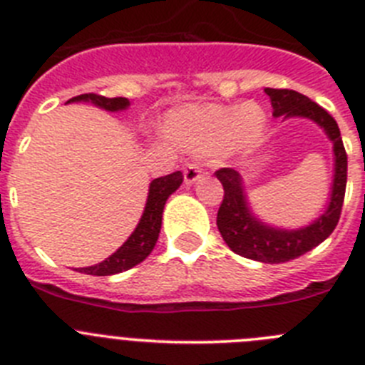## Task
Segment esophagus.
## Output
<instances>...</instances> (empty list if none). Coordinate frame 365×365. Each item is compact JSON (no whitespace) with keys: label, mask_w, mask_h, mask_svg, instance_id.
Instances as JSON below:
<instances>
[{"label":"esophagus","mask_w":365,"mask_h":365,"mask_svg":"<svg viewBox=\"0 0 365 365\" xmlns=\"http://www.w3.org/2000/svg\"><path fill=\"white\" fill-rule=\"evenodd\" d=\"M200 176H202V167L198 163H187L183 167V180H185V183H195Z\"/></svg>","instance_id":"obj_1"}]
</instances>
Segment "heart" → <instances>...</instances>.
<instances>
[{"label": "heart", "instance_id": "obj_1", "mask_svg": "<svg viewBox=\"0 0 365 365\" xmlns=\"http://www.w3.org/2000/svg\"><path fill=\"white\" fill-rule=\"evenodd\" d=\"M167 136L195 153L220 147L225 156H240L260 143L265 113L255 103L185 105L165 120Z\"/></svg>", "mask_w": 365, "mask_h": 365}]
</instances>
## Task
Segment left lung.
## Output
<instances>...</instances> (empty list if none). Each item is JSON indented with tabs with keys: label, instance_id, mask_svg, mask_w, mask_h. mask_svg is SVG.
I'll use <instances>...</instances> for the list:
<instances>
[{
	"label": "left lung",
	"instance_id": "8db88e82",
	"mask_svg": "<svg viewBox=\"0 0 365 365\" xmlns=\"http://www.w3.org/2000/svg\"><path fill=\"white\" fill-rule=\"evenodd\" d=\"M265 94L271 100L272 116L309 118L326 130L327 138L333 142L334 153L333 189H331L329 205L326 212L318 216L307 227L293 229V231L265 225L252 215L238 170L223 167L215 173L216 178L223 185V200L218 209V216H216V225L225 244L231 247L232 252L251 258V260L282 264V262L294 260L314 249L336 227L340 212H342L344 196H346L347 154L336 121L326 109H322L320 105L289 88L267 87Z\"/></svg>",
	"mask_w": 365,
	"mask_h": 365
}]
</instances>
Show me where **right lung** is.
<instances>
[{
	"label": "right lung",
	"instance_id": "add662e5",
	"mask_svg": "<svg viewBox=\"0 0 365 365\" xmlns=\"http://www.w3.org/2000/svg\"><path fill=\"white\" fill-rule=\"evenodd\" d=\"M71 101H91V103L98 105L100 109L110 110V113L123 110L130 105L127 98H105L94 93L80 94V96H74L72 100H68V103ZM182 182L183 175L180 170H176L173 175L160 176V178L153 180L149 185L145 211H143L140 223L136 225L133 235L127 238L125 244L100 264L91 265V267H81L80 272L93 274V277H109V274L127 271V269L145 260L154 249V245H156V242H158L160 229H162L163 207H165L167 198L182 185Z\"/></svg>",
	"mask_w": 365,
	"mask_h": 365
}]
</instances>
